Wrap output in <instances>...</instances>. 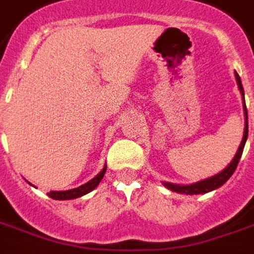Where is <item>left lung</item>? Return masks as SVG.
Here are the masks:
<instances>
[{
	"label": "left lung",
	"mask_w": 254,
	"mask_h": 254,
	"mask_svg": "<svg viewBox=\"0 0 254 254\" xmlns=\"http://www.w3.org/2000/svg\"><path fill=\"white\" fill-rule=\"evenodd\" d=\"M235 79H237V84H238L239 92L242 95V100H244V114H245V129H244V137H242V141L239 144L238 150H237V154L234 155L232 161L230 164L227 165L224 169L219 172L217 175L214 176L207 177V179H203V180H199L196 183H191V184H175V183H168L164 182L165 187L173 192H179V194H186V195H198V194H206V192H210L213 190H217L219 187H221L224 183L232 176V173L237 169V165H238L239 159H241V155H242V151H244L245 143L248 140V110H246V104H245V92L244 86H242V82H241V78H239L238 72L235 71Z\"/></svg>",
	"instance_id": "8db88e82"
}]
</instances>
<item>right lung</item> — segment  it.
Wrapping results in <instances>:
<instances>
[{"label": "right lung", "mask_w": 254, "mask_h": 254, "mask_svg": "<svg viewBox=\"0 0 254 254\" xmlns=\"http://www.w3.org/2000/svg\"><path fill=\"white\" fill-rule=\"evenodd\" d=\"M106 169H107V165H104V168H103L92 180H89L88 183H85L82 186H79L77 189L65 190V191H51L48 195H49L52 199H58V201H67V199H75V198H79V196L88 194V192H90V191H93V190L96 189L97 186H99V183L102 182V179L104 177ZM28 184H30V183H28ZM31 186H33V184H31Z\"/></svg>", "instance_id": "1"}]
</instances>
